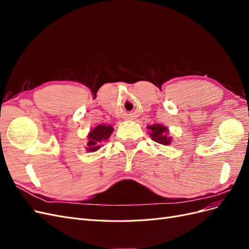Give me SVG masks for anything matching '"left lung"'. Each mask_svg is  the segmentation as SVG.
<instances>
[{"label": "left lung", "mask_w": 249, "mask_h": 249, "mask_svg": "<svg viewBox=\"0 0 249 249\" xmlns=\"http://www.w3.org/2000/svg\"><path fill=\"white\" fill-rule=\"evenodd\" d=\"M147 129L150 138L155 142L160 143L162 145H169L171 143L172 138L169 136V130L167 126L155 124L152 125H147Z\"/></svg>", "instance_id": "left-lung-1"}]
</instances>
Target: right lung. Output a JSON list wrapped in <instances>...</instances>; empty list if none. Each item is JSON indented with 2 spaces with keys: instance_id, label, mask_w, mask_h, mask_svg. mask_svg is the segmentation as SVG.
Here are the masks:
<instances>
[{
  "instance_id": "1",
  "label": "right lung",
  "mask_w": 249,
  "mask_h": 249,
  "mask_svg": "<svg viewBox=\"0 0 249 249\" xmlns=\"http://www.w3.org/2000/svg\"><path fill=\"white\" fill-rule=\"evenodd\" d=\"M113 131H114V129H113L111 124H99L90 130L87 135V152L93 153L99 150L103 145V143L107 141L111 136Z\"/></svg>"
}]
</instances>
